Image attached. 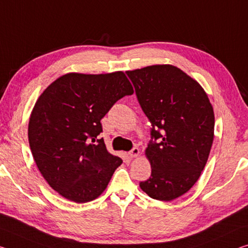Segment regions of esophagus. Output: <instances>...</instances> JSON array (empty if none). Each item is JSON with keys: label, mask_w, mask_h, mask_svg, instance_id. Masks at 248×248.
<instances>
[{"label": "esophagus", "mask_w": 248, "mask_h": 248, "mask_svg": "<svg viewBox=\"0 0 248 248\" xmlns=\"http://www.w3.org/2000/svg\"><path fill=\"white\" fill-rule=\"evenodd\" d=\"M139 153H140L139 148L135 147V148H132V150L129 151V155H130L131 158H137V156L139 155Z\"/></svg>", "instance_id": "obj_1"}]
</instances>
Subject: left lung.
Returning <instances> with one entry per match:
<instances>
[{"label":"left lung","instance_id":"1","mask_svg":"<svg viewBox=\"0 0 248 248\" xmlns=\"http://www.w3.org/2000/svg\"><path fill=\"white\" fill-rule=\"evenodd\" d=\"M127 75L152 125L145 149L151 176L140 187L152 199L172 201L194 186L205 167L214 139L213 107L201 85L175 66L152 65Z\"/></svg>","mask_w":248,"mask_h":248}]
</instances>
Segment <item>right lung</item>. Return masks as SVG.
I'll return each mask as SVG.
<instances>
[{
    "instance_id": "right-lung-1",
    "label": "right lung",
    "mask_w": 248,
    "mask_h": 248,
    "mask_svg": "<svg viewBox=\"0 0 248 248\" xmlns=\"http://www.w3.org/2000/svg\"><path fill=\"white\" fill-rule=\"evenodd\" d=\"M132 93L124 72L69 73L38 97L29 123L31 151L43 178L65 199L86 203L106 190L123 160L97 138L100 120Z\"/></svg>"
}]
</instances>
